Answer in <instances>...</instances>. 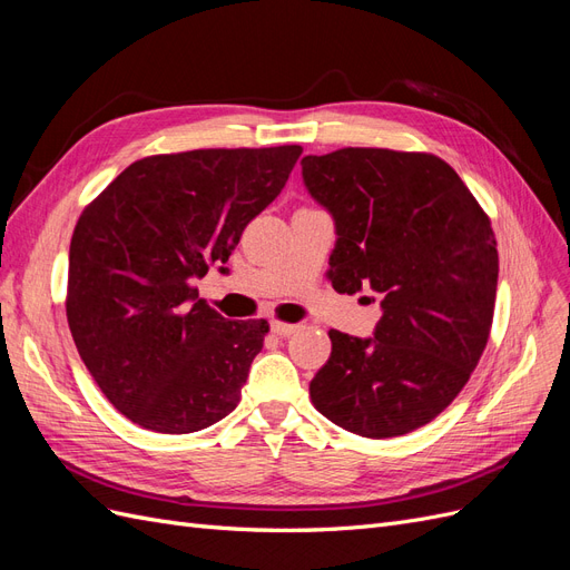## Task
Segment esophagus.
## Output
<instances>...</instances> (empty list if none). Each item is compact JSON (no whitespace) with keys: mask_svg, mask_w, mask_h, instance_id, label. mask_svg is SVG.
Here are the masks:
<instances>
[{"mask_svg":"<svg viewBox=\"0 0 570 570\" xmlns=\"http://www.w3.org/2000/svg\"><path fill=\"white\" fill-rule=\"evenodd\" d=\"M299 325L297 323H283V321H271V333L281 335V337H289L292 333H297Z\"/></svg>","mask_w":570,"mask_h":570,"instance_id":"34e87169","label":"esophagus"}]
</instances>
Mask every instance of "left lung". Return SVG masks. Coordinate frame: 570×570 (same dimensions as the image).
Segmentation results:
<instances>
[{
	"instance_id": "1",
	"label": "left lung",
	"mask_w": 570,
	"mask_h": 570,
	"mask_svg": "<svg viewBox=\"0 0 570 570\" xmlns=\"http://www.w3.org/2000/svg\"><path fill=\"white\" fill-rule=\"evenodd\" d=\"M302 178L335 223L333 287H371L383 312L373 337L331 331L312 402L350 433L406 435L452 404L488 344L499 275L490 218L433 154L347 147L304 157Z\"/></svg>"
}]
</instances>
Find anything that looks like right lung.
<instances>
[{
    "label": "right lung",
    "instance_id": "obj_1",
    "mask_svg": "<svg viewBox=\"0 0 570 570\" xmlns=\"http://www.w3.org/2000/svg\"><path fill=\"white\" fill-rule=\"evenodd\" d=\"M299 145L195 149L130 164L78 218L66 316L107 400L154 433L185 435L237 406L266 321H228L195 283L281 195Z\"/></svg>",
    "mask_w": 570,
    "mask_h": 570
}]
</instances>
